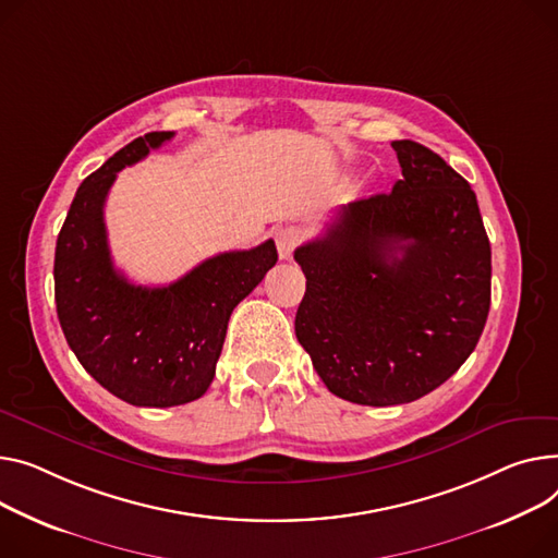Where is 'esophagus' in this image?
<instances>
[{
    "label": "esophagus",
    "mask_w": 558,
    "mask_h": 558,
    "mask_svg": "<svg viewBox=\"0 0 558 558\" xmlns=\"http://www.w3.org/2000/svg\"><path fill=\"white\" fill-rule=\"evenodd\" d=\"M301 242H303V233L295 227H282L276 231V246H278L280 259H291L295 246Z\"/></svg>",
    "instance_id": "obj_1"
}]
</instances>
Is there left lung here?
Here are the masks:
<instances>
[{
  "label": "left lung",
  "mask_w": 558,
  "mask_h": 558,
  "mask_svg": "<svg viewBox=\"0 0 558 558\" xmlns=\"http://www.w3.org/2000/svg\"><path fill=\"white\" fill-rule=\"evenodd\" d=\"M401 179L295 248L307 278L295 337L318 377L361 405L415 401L475 350L492 305V246L475 193L415 141Z\"/></svg>",
  "instance_id": "8db88e82"
}]
</instances>
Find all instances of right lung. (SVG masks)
I'll list each match as a JSON object with an SVG mask.
<instances>
[{
	"instance_id": "obj_1",
	"label": "right lung",
	"mask_w": 558,
	"mask_h": 558,
	"mask_svg": "<svg viewBox=\"0 0 558 558\" xmlns=\"http://www.w3.org/2000/svg\"><path fill=\"white\" fill-rule=\"evenodd\" d=\"M174 132L134 138L89 174L56 244V307L64 339L87 373L114 397L145 408L199 399L240 301L278 263L274 240L219 253L166 287L132 284L111 263L105 199L119 170Z\"/></svg>"
}]
</instances>
